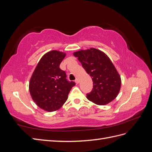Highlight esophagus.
<instances>
[{"instance_id":"esophagus-1","label":"esophagus","mask_w":152,"mask_h":152,"mask_svg":"<svg viewBox=\"0 0 152 152\" xmlns=\"http://www.w3.org/2000/svg\"><path fill=\"white\" fill-rule=\"evenodd\" d=\"M75 82H76L77 84H79V79H78V78H77V79H75Z\"/></svg>"}]
</instances>
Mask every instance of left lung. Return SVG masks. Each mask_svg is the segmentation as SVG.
Here are the masks:
<instances>
[{"label":"left lung","instance_id":"8db88e82","mask_svg":"<svg viewBox=\"0 0 152 152\" xmlns=\"http://www.w3.org/2000/svg\"><path fill=\"white\" fill-rule=\"evenodd\" d=\"M86 72L92 77L93 88L87 98L98 105L108 104L115 98L121 86V79L106 54L94 48L73 53Z\"/></svg>","mask_w":152,"mask_h":152}]
</instances>
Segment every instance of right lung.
<instances>
[{
    "label": "right lung",
    "mask_w": 152,
    "mask_h": 152,
    "mask_svg": "<svg viewBox=\"0 0 152 152\" xmlns=\"http://www.w3.org/2000/svg\"><path fill=\"white\" fill-rule=\"evenodd\" d=\"M66 54L51 50L40 59L29 83L30 93L39 107L48 112L60 108L68 99L74 82L66 79L65 71L59 65Z\"/></svg>",
    "instance_id": "right-lung-1"
}]
</instances>
